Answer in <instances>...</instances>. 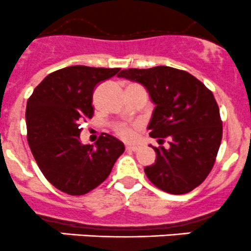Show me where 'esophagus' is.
<instances>
[{"label":"esophagus","mask_w":251,"mask_h":251,"mask_svg":"<svg viewBox=\"0 0 251 251\" xmlns=\"http://www.w3.org/2000/svg\"><path fill=\"white\" fill-rule=\"evenodd\" d=\"M126 151H136L138 150V146L136 145H126Z\"/></svg>","instance_id":"obj_1"}]
</instances>
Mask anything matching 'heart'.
Segmentation results:
<instances>
[{"label": "heart", "mask_w": 251, "mask_h": 251, "mask_svg": "<svg viewBox=\"0 0 251 251\" xmlns=\"http://www.w3.org/2000/svg\"><path fill=\"white\" fill-rule=\"evenodd\" d=\"M115 133L120 136L121 139L126 141H131L135 139L136 133H135V126L128 125V123H116L115 126Z\"/></svg>", "instance_id": "heart-1"}]
</instances>
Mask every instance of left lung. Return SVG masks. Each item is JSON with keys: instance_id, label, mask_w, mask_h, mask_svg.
Returning a JSON list of instances; mask_svg holds the SVG:
<instances>
[{"instance_id": "obj_1", "label": "left lung", "mask_w": 251, "mask_h": 251, "mask_svg": "<svg viewBox=\"0 0 251 251\" xmlns=\"http://www.w3.org/2000/svg\"><path fill=\"white\" fill-rule=\"evenodd\" d=\"M118 76L148 89L156 105L148 128L158 143L156 161L145 175L158 189L187 194L199 187L215 165L222 140V120L213 94L199 79L167 66L123 69Z\"/></svg>"}]
</instances>
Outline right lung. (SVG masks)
<instances>
[{
    "instance_id": "obj_1",
    "label": "right lung",
    "mask_w": 251,
    "mask_h": 251,
    "mask_svg": "<svg viewBox=\"0 0 251 251\" xmlns=\"http://www.w3.org/2000/svg\"><path fill=\"white\" fill-rule=\"evenodd\" d=\"M121 68L72 66L50 73L34 89L25 111L28 143L47 180L68 195H84L110 176L125 145L101 134L95 145L79 140L93 118L94 89Z\"/></svg>"
}]
</instances>
